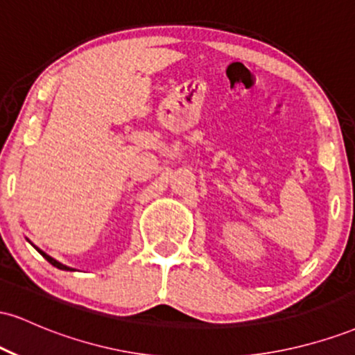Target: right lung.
Instances as JSON below:
<instances>
[{
    "label": "right lung",
    "mask_w": 355,
    "mask_h": 355,
    "mask_svg": "<svg viewBox=\"0 0 355 355\" xmlns=\"http://www.w3.org/2000/svg\"><path fill=\"white\" fill-rule=\"evenodd\" d=\"M35 248H36V247H35ZM36 250H38V252H40V254H42V255L44 257V259H46V260H48V262H50V263H51V266H53V267H56V268H61V270H73V268H70V267H67V266H63V263H60V262H58V260L51 259V257H50V255H46V254H44V252H42V250H40V248H36Z\"/></svg>",
    "instance_id": "obj_1"
}]
</instances>
